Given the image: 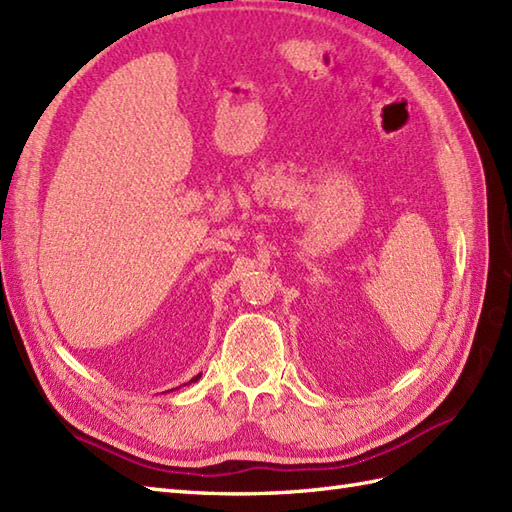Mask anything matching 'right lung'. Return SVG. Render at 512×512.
Segmentation results:
<instances>
[{"instance_id": "1", "label": "right lung", "mask_w": 512, "mask_h": 512, "mask_svg": "<svg viewBox=\"0 0 512 512\" xmlns=\"http://www.w3.org/2000/svg\"><path fill=\"white\" fill-rule=\"evenodd\" d=\"M200 375H202V373H200ZM200 375H196V377L192 379V382H196V379H200ZM192 382H189V384H192Z\"/></svg>"}]
</instances>
